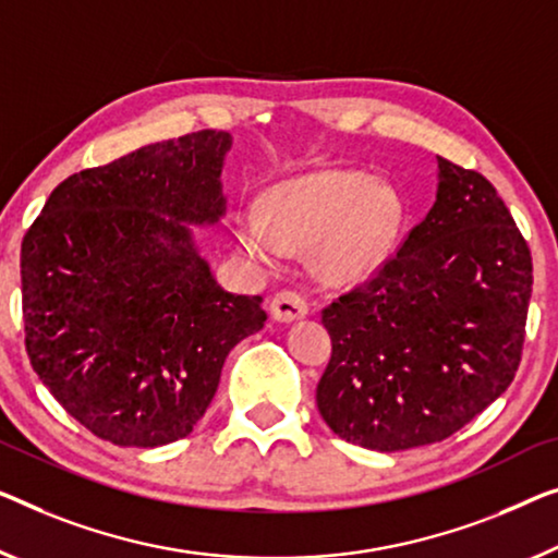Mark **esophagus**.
Listing matches in <instances>:
<instances>
[{
    "mask_svg": "<svg viewBox=\"0 0 558 558\" xmlns=\"http://www.w3.org/2000/svg\"><path fill=\"white\" fill-rule=\"evenodd\" d=\"M270 313L280 323H293L307 315V301L298 290H280L270 301Z\"/></svg>",
    "mask_w": 558,
    "mask_h": 558,
    "instance_id": "esophagus-1",
    "label": "esophagus"
}]
</instances>
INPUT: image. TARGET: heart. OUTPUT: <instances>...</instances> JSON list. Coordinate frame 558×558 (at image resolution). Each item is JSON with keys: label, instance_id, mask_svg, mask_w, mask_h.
<instances>
[{"label": "heart", "instance_id": "heart-1", "mask_svg": "<svg viewBox=\"0 0 558 558\" xmlns=\"http://www.w3.org/2000/svg\"><path fill=\"white\" fill-rule=\"evenodd\" d=\"M401 218V197L388 182L359 170H323L280 182L265 210H240L235 238L265 265H276L286 251L315 247L323 276L348 282L380 268Z\"/></svg>", "mask_w": 558, "mask_h": 558}]
</instances>
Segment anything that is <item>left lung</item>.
Returning <instances> with one entry per match:
<instances>
[{"label": "left lung", "mask_w": 558, "mask_h": 558, "mask_svg": "<svg viewBox=\"0 0 558 558\" xmlns=\"http://www.w3.org/2000/svg\"><path fill=\"white\" fill-rule=\"evenodd\" d=\"M534 265L496 187L438 157V193L376 276L328 307L332 353L315 401L371 451L453 436L511 386Z\"/></svg>", "instance_id": "obj_1"}]
</instances>
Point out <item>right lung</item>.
Listing matches in <instances>:
<instances>
[{
    "label": "right lung",
    "instance_id": "obj_1",
    "mask_svg": "<svg viewBox=\"0 0 558 558\" xmlns=\"http://www.w3.org/2000/svg\"><path fill=\"white\" fill-rule=\"evenodd\" d=\"M228 132L140 147L52 190L22 240L24 345L62 409L114 446L185 438L260 295L215 282L187 226L226 213Z\"/></svg>",
    "mask_w": 558,
    "mask_h": 558
}]
</instances>
